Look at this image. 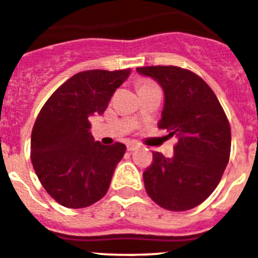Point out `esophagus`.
<instances>
[{
    "mask_svg": "<svg viewBox=\"0 0 258 258\" xmlns=\"http://www.w3.org/2000/svg\"><path fill=\"white\" fill-rule=\"evenodd\" d=\"M138 147H139L138 144L134 143V142H131V143H127V144H126V149H127V151H129V152L136 151V149L138 148Z\"/></svg>",
    "mask_w": 258,
    "mask_h": 258,
    "instance_id": "esophagus-1",
    "label": "esophagus"
}]
</instances>
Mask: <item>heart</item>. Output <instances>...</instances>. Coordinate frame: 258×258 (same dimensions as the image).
<instances>
[{"instance_id": "b5f03b06", "label": "heart", "mask_w": 258, "mask_h": 258, "mask_svg": "<svg viewBox=\"0 0 258 258\" xmlns=\"http://www.w3.org/2000/svg\"><path fill=\"white\" fill-rule=\"evenodd\" d=\"M152 85H153V83H151V82H143L141 86H139V88H142V87H148V86H152Z\"/></svg>"}]
</instances>
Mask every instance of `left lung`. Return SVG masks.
Segmentation results:
<instances>
[{"mask_svg": "<svg viewBox=\"0 0 258 258\" xmlns=\"http://www.w3.org/2000/svg\"><path fill=\"white\" fill-rule=\"evenodd\" d=\"M164 91L159 129L177 137L172 158L153 152L144 171L149 198L163 209L185 212L209 198L219 183L230 154V126L212 88L201 77L175 66L137 68Z\"/></svg>", "mask_w": 258, "mask_h": 258, "instance_id": "1", "label": "left lung"}]
</instances>
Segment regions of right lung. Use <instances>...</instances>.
Instances as JSON below:
<instances>
[{
    "label": "right lung",
    "mask_w": 258,
    "mask_h": 258,
    "mask_svg": "<svg viewBox=\"0 0 258 258\" xmlns=\"http://www.w3.org/2000/svg\"><path fill=\"white\" fill-rule=\"evenodd\" d=\"M131 70L80 72L44 104L31 132V162L46 192L71 209L104 198L126 147L91 136L90 116L101 115Z\"/></svg>",
    "instance_id": "obj_1"
}]
</instances>
